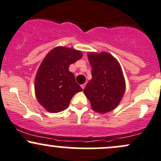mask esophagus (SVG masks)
I'll return each instance as SVG.
<instances>
[{
  "label": "esophagus",
  "mask_w": 161,
  "mask_h": 161,
  "mask_svg": "<svg viewBox=\"0 0 161 161\" xmlns=\"http://www.w3.org/2000/svg\"><path fill=\"white\" fill-rule=\"evenodd\" d=\"M81 87H82V89H84V88H85V87H86V83H84V84L81 85Z\"/></svg>",
  "instance_id": "1"
}]
</instances>
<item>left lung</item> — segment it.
Segmentation results:
<instances>
[{
    "instance_id": "1",
    "label": "left lung",
    "mask_w": 161,
    "mask_h": 161,
    "mask_svg": "<svg viewBox=\"0 0 161 161\" xmlns=\"http://www.w3.org/2000/svg\"><path fill=\"white\" fill-rule=\"evenodd\" d=\"M92 79L84 93L94 110L104 114L114 110L120 102L125 92V80L120 65L110 53H88Z\"/></svg>"
}]
</instances>
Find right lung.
<instances>
[{
  "mask_svg": "<svg viewBox=\"0 0 161 161\" xmlns=\"http://www.w3.org/2000/svg\"><path fill=\"white\" fill-rule=\"evenodd\" d=\"M81 51L57 47L46 55L35 79L36 97L47 111L57 113L69 107L70 100L82 88L69 66L82 58Z\"/></svg>",
  "mask_w": 161,
  "mask_h": 161,
  "instance_id": "1",
  "label": "right lung"
}]
</instances>
